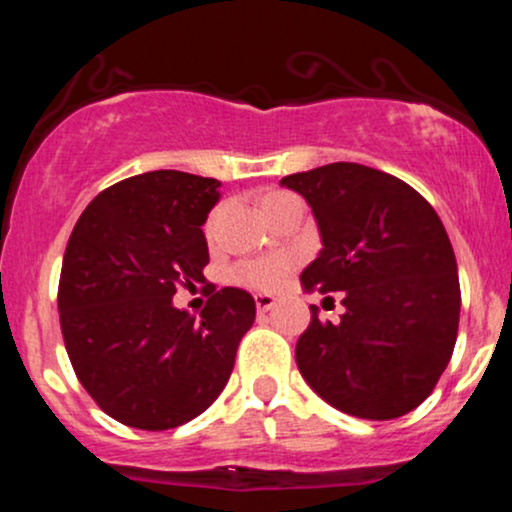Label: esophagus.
Instances as JSON below:
<instances>
[{
  "instance_id": "obj_1",
  "label": "esophagus",
  "mask_w": 512,
  "mask_h": 512,
  "mask_svg": "<svg viewBox=\"0 0 512 512\" xmlns=\"http://www.w3.org/2000/svg\"><path fill=\"white\" fill-rule=\"evenodd\" d=\"M255 303H257V313H267V310H272L276 305V298L269 296V293H257Z\"/></svg>"
}]
</instances>
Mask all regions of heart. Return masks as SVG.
<instances>
[{"mask_svg":"<svg viewBox=\"0 0 512 512\" xmlns=\"http://www.w3.org/2000/svg\"><path fill=\"white\" fill-rule=\"evenodd\" d=\"M289 199H296L289 192H281V190H269L264 192L260 199V207L264 214L272 211L279 204L289 202ZM211 228V221L209 226ZM291 269V260L289 257H267V260H252V262H243L236 267V279L240 284L252 286V289H272L281 281V276Z\"/></svg>","mask_w":512,"mask_h":512,"instance_id":"heart-1","label":"heart"}]
</instances>
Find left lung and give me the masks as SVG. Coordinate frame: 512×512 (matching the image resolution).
<instances>
[{"mask_svg": "<svg viewBox=\"0 0 512 512\" xmlns=\"http://www.w3.org/2000/svg\"><path fill=\"white\" fill-rule=\"evenodd\" d=\"M313 209L322 250L303 269L305 291L342 298L337 325L310 305L296 363L344 414L387 421L431 395L455 349L460 279L436 209L395 175L330 163L281 178Z\"/></svg>", "mask_w": 512, "mask_h": 512, "instance_id": "8db88e82", "label": "left lung"}]
</instances>
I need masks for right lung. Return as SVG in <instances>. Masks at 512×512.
I'll return each instance as SVG.
<instances>
[{
	"mask_svg": "<svg viewBox=\"0 0 512 512\" xmlns=\"http://www.w3.org/2000/svg\"><path fill=\"white\" fill-rule=\"evenodd\" d=\"M221 182L151 170L103 190L64 250L60 325L69 361L105 414L166 431L211 407L231 378L255 298L211 289L202 313L173 305L178 286L202 281V226Z\"/></svg>",
	"mask_w": 512,
	"mask_h": 512,
	"instance_id": "right-lung-1",
	"label": "right lung"
}]
</instances>
